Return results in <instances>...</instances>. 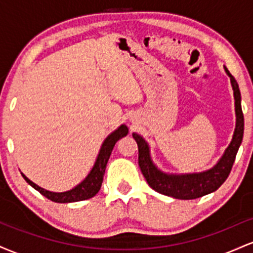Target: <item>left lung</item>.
Instances as JSON below:
<instances>
[{
  "mask_svg": "<svg viewBox=\"0 0 253 253\" xmlns=\"http://www.w3.org/2000/svg\"><path fill=\"white\" fill-rule=\"evenodd\" d=\"M225 71L231 78L234 95V106H236L237 123L231 144L228 145L219 162L211 169L203 171V172L181 173V175L165 173L153 164L150 156L149 144L145 141L143 136L133 133V138L135 139L136 144H138L139 167H140L141 172H143L150 187L157 193L179 200H194L219 189L220 185L227 179L243 140L244 114L242 110L240 90L237 81L234 80V77L229 74V71L226 68Z\"/></svg>",
  "mask_w": 253,
  "mask_h": 253,
  "instance_id": "obj_1",
  "label": "left lung"
}]
</instances>
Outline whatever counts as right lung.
<instances>
[{
	"label": "right lung",
	"instance_id": "right-lung-1",
	"mask_svg": "<svg viewBox=\"0 0 253 253\" xmlns=\"http://www.w3.org/2000/svg\"><path fill=\"white\" fill-rule=\"evenodd\" d=\"M128 133V128H127L126 125H121L118 129H115L114 132L110 133L107 136L106 140L103 141L102 146H101L100 152L95 162L94 167H92L91 171L89 172V175L83 179L80 184L76 185L75 188H72L71 190L63 191V193H53V191H48L46 189H42L39 185H37L36 183H33L31 179H28L24 173H21L22 177L25 178V181L28 184L32 185L34 189L39 191L42 195L47 197L48 200L53 202L58 203H70V202H77V201H83V200H88L94 197L98 193V190L101 189V185L103 182V175L104 171H106L107 163H108V159L112 153L113 147L115 146L117 141L119 139L124 138Z\"/></svg>",
	"mask_w": 253,
	"mask_h": 253
}]
</instances>
